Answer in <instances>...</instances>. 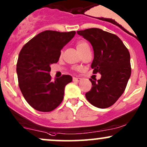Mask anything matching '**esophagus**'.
Wrapping results in <instances>:
<instances>
[{"mask_svg":"<svg viewBox=\"0 0 147 147\" xmlns=\"http://www.w3.org/2000/svg\"><path fill=\"white\" fill-rule=\"evenodd\" d=\"M81 80L80 78H76V77H74L73 78V81L74 82H79L80 80Z\"/></svg>","mask_w":147,"mask_h":147,"instance_id":"1","label":"esophagus"}]
</instances>
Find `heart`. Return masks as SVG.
<instances>
[{
	"label": "heart",
	"instance_id": "heart-1",
	"mask_svg": "<svg viewBox=\"0 0 147 147\" xmlns=\"http://www.w3.org/2000/svg\"><path fill=\"white\" fill-rule=\"evenodd\" d=\"M87 47H89L88 45V42L85 41V40H78L76 42V48L78 49V50L79 51V53H80L85 48H86Z\"/></svg>",
	"mask_w": 147,
	"mask_h": 147
}]
</instances>
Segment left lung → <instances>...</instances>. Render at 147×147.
Segmentation results:
<instances>
[{
    "label": "left lung",
    "mask_w": 147,
    "mask_h": 147,
    "mask_svg": "<svg viewBox=\"0 0 147 147\" xmlns=\"http://www.w3.org/2000/svg\"><path fill=\"white\" fill-rule=\"evenodd\" d=\"M77 33L92 46V73L102 75L99 80L90 78L92 88L86 92V99L94 107L108 108L125 90L131 74L130 53L115 34L97 28L78 31Z\"/></svg>",
    "instance_id": "obj_1"
}]
</instances>
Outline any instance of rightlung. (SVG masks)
Listing matches in <instances>:
<instances>
[{
    "label": "right lung",
    "instance_id": "add662e5",
    "mask_svg": "<svg viewBox=\"0 0 147 147\" xmlns=\"http://www.w3.org/2000/svg\"><path fill=\"white\" fill-rule=\"evenodd\" d=\"M76 31H42L26 42L19 55L17 74L19 86L29 105L39 111L49 112L62 102L64 88L72 81L69 75L51 80L50 65L59 60L61 50Z\"/></svg>",
    "mask_w": 147,
    "mask_h": 147
}]
</instances>
